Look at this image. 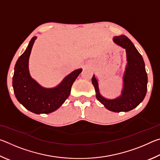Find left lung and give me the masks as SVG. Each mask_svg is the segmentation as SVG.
Listing matches in <instances>:
<instances>
[{
    "instance_id": "8db88e82",
    "label": "left lung",
    "mask_w": 160,
    "mask_h": 160,
    "mask_svg": "<svg viewBox=\"0 0 160 160\" xmlns=\"http://www.w3.org/2000/svg\"><path fill=\"white\" fill-rule=\"evenodd\" d=\"M113 41L126 48L127 53L128 65L123 76L122 94L117 99H107L100 95L98 82L94 76L92 78V82L95 89L97 100L107 109L113 112H126L133 109L144 99L148 89V75L142 56L128 37L125 35L115 37Z\"/></svg>"
}]
</instances>
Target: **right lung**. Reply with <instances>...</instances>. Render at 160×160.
I'll list each match as a JSON object with an SVG mask.
<instances>
[{
	"label": "right lung",
	"mask_w": 160,
	"mask_h": 160,
	"mask_svg": "<svg viewBox=\"0 0 160 160\" xmlns=\"http://www.w3.org/2000/svg\"><path fill=\"white\" fill-rule=\"evenodd\" d=\"M36 38H32L25 52L16 62L12 77L13 90L18 102L28 110L37 114L49 113L58 109L66 101L72 83L82 70H74L55 88H42L31 78L28 69L29 57Z\"/></svg>",
	"instance_id": "right-lung-1"
}]
</instances>
